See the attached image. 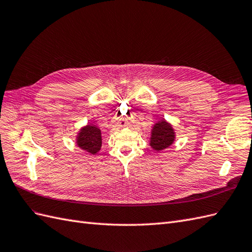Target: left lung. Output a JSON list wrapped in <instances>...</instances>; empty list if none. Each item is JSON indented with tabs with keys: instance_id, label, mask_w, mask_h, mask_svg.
I'll list each match as a JSON object with an SVG mask.
<instances>
[{
	"instance_id": "obj_1",
	"label": "left lung",
	"mask_w": 252,
	"mask_h": 252,
	"mask_svg": "<svg viewBox=\"0 0 252 252\" xmlns=\"http://www.w3.org/2000/svg\"><path fill=\"white\" fill-rule=\"evenodd\" d=\"M175 139V132L170 124L162 119L154 125L151 132L150 146L155 151L169 148Z\"/></svg>"
}]
</instances>
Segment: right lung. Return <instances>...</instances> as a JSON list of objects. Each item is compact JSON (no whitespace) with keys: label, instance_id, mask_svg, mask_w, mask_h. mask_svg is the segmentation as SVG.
<instances>
[{"label":"right lung","instance_id":"add662e5","mask_svg":"<svg viewBox=\"0 0 252 252\" xmlns=\"http://www.w3.org/2000/svg\"><path fill=\"white\" fill-rule=\"evenodd\" d=\"M101 143V131L95 126L88 125L78 133L77 146L93 155L99 152Z\"/></svg>","mask_w":252,"mask_h":252}]
</instances>
